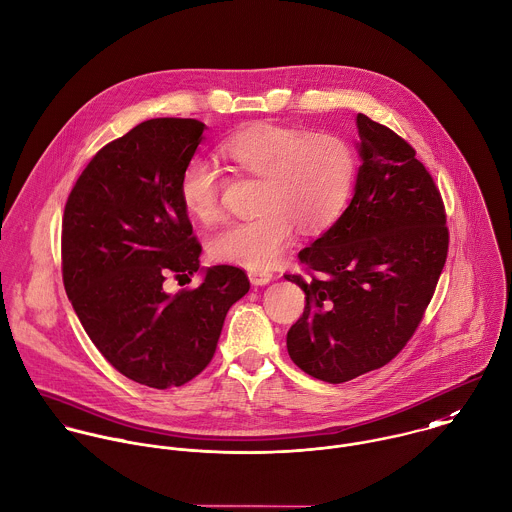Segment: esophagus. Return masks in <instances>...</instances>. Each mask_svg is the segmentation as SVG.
I'll use <instances>...</instances> for the list:
<instances>
[{
    "label": "esophagus",
    "mask_w": 512,
    "mask_h": 512,
    "mask_svg": "<svg viewBox=\"0 0 512 512\" xmlns=\"http://www.w3.org/2000/svg\"><path fill=\"white\" fill-rule=\"evenodd\" d=\"M248 278H250V282H252L254 286H266V284L272 282L274 276H272L270 272H258V270H254V272L248 274Z\"/></svg>",
    "instance_id": "esophagus-1"
}]
</instances>
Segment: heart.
I'll use <instances>...</instances> for the list:
<instances>
[{
  "label": "heart",
  "mask_w": 512,
  "mask_h": 512,
  "mask_svg": "<svg viewBox=\"0 0 512 512\" xmlns=\"http://www.w3.org/2000/svg\"><path fill=\"white\" fill-rule=\"evenodd\" d=\"M238 174L260 178L254 218L224 226L210 242L216 260L248 270L276 266L294 238V228L318 232L330 226L355 178L351 145L332 133L260 123L238 131L218 147ZM178 196L184 210L210 224L220 216V172L200 157L180 172Z\"/></svg>",
  "instance_id": "1"
}]
</instances>
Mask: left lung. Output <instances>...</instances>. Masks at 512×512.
<instances>
[{"label":"left lung","instance_id":"1","mask_svg":"<svg viewBox=\"0 0 512 512\" xmlns=\"http://www.w3.org/2000/svg\"><path fill=\"white\" fill-rule=\"evenodd\" d=\"M361 165L353 198L330 230L300 250L306 294L286 345L308 375L343 383L389 363L415 334L449 248L445 206L415 149L357 115Z\"/></svg>","mask_w":512,"mask_h":512}]
</instances>
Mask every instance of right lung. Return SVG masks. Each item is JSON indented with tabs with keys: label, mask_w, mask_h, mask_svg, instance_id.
Listing matches in <instances>:
<instances>
[{
	"label": "right lung",
	"mask_w": 512,
	"mask_h": 512,
	"mask_svg": "<svg viewBox=\"0 0 512 512\" xmlns=\"http://www.w3.org/2000/svg\"><path fill=\"white\" fill-rule=\"evenodd\" d=\"M196 119H151L105 145L77 178L63 212V284L87 336L125 377L180 387L212 359L224 318L248 294L244 270H200L202 246L178 196L202 143ZM203 274L169 295L167 275Z\"/></svg>",
	"instance_id": "add662e5"
}]
</instances>
